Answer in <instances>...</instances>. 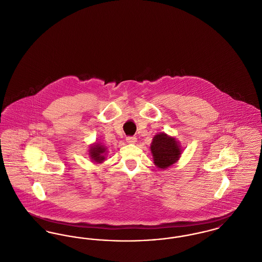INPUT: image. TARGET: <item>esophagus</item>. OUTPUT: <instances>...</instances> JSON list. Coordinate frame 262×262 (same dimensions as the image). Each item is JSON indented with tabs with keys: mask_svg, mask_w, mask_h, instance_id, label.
I'll use <instances>...</instances> for the list:
<instances>
[{
	"mask_svg": "<svg viewBox=\"0 0 262 262\" xmlns=\"http://www.w3.org/2000/svg\"><path fill=\"white\" fill-rule=\"evenodd\" d=\"M126 141H127V143H129V144H135L136 141H137V138H136L135 136H128V137L126 138Z\"/></svg>",
	"mask_w": 262,
	"mask_h": 262,
	"instance_id": "1",
	"label": "esophagus"
}]
</instances>
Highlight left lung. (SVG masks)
<instances>
[{
	"instance_id": "1",
	"label": "left lung",
	"mask_w": 262,
	"mask_h": 262,
	"mask_svg": "<svg viewBox=\"0 0 262 262\" xmlns=\"http://www.w3.org/2000/svg\"><path fill=\"white\" fill-rule=\"evenodd\" d=\"M150 148L154 164L163 170L178 162L182 154L180 143L174 137L168 136L166 133L155 135Z\"/></svg>"
}]
</instances>
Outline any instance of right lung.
Returning <instances> with one entry per match:
<instances>
[{
    "mask_svg": "<svg viewBox=\"0 0 262 262\" xmlns=\"http://www.w3.org/2000/svg\"><path fill=\"white\" fill-rule=\"evenodd\" d=\"M106 148L100 143L93 144L89 149V156L95 163H102L104 161Z\"/></svg>",
    "mask_w": 262,
    "mask_h": 262,
    "instance_id": "right-lung-1",
    "label": "right lung"
}]
</instances>
